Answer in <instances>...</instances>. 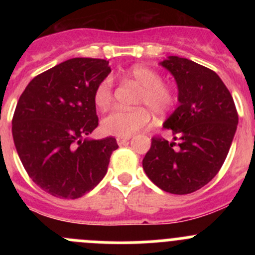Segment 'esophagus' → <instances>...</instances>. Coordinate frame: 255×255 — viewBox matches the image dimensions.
Listing matches in <instances>:
<instances>
[{
	"label": "esophagus",
	"instance_id": "obj_1",
	"mask_svg": "<svg viewBox=\"0 0 255 255\" xmlns=\"http://www.w3.org/2000/svg\"><path fill=\"white\" fill-rule=\"evenodd\" d=\"M130 139V137H126V138H117V143L118 145H125L126 143H128V140Z\"/></svg>",
	"mask_w": 255,
	"mask_h": 255
}]
</instances>
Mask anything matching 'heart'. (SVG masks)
I'll use <instances>...</instances> for the list:
<instances>
[{"label": "heart", "instance_id": "1", "mask_svg": "<svg viewBox=\"0 0 255 255\" xmlns=\"http://www.w3.org/2000/svg\"><path fill=\"white\" fill-rule=\"evenodd\" d=\"M126 78L142 87L137 105L139 109L126 111L115 109L102 120L101 127L106 134L116 137H130L149 125L151 114L160 118L175 107L177 97L173 87L163 84L160 74L145 65H134L126 73ZM95 105L100 110L109 107L112 101V80H102L95 90Z\"/></svg>", "mask_w": 255, "mask_h": 255}]
</instances>
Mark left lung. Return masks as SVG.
<instances>
[{"label": "left lung", "instance_id": "obj_1", "mask_svg": "<svg viewBox=\"0 0 255 255\" xmlns=\"http://www.w3.org/2000/svg\"><path fill=\"white\" fill-rule=\"evenodd\" d=\"M159 64L177 85L179 106L164 122L173 130L174 140L153 138L143 169L164 191L191 194L210 182L225 163L238 113L232 95L215 71L174 55Z\"/></svg>", "mask_w": 255, "mask_h": 255}]
</instances>
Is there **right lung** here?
Segmentation results:
<instances>
[{
    "label": "right lung",
    "instance_id": "add662e5",
    "mask_svg": "<svg viewBox=\"0 0 255 255\" xmlns=\"http://www.w3.org/2000/svg\"><path fill=\"white\" fill-rule=\"evenodd\" d=\"M110 73L104 59H69L35 76L18 100L12 120L18 156L53 196L78 199L106 175L117 142L85 137L99 126L95 90Z\"/></svg>",
    "mask_w": 255,
    "mask_h": 255
}]
</instances>
